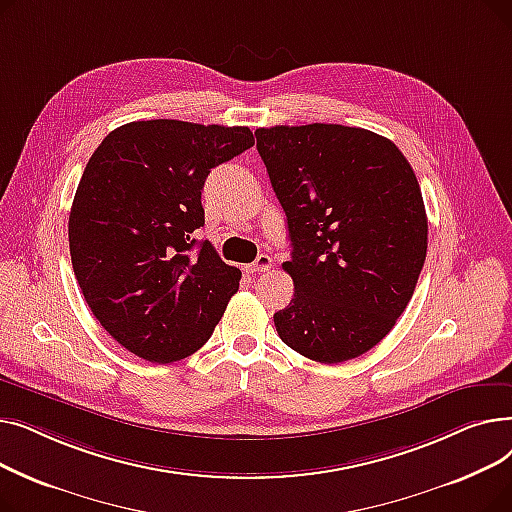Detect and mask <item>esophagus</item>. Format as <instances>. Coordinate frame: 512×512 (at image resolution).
I'll return each instance as SVG.
<instances>
[{"instance_id":"obj_1","label":"esophagus","mask_w":512,"mask_h":512,"mask_svg":"<svg viewBox=\"0 0 512 512\" xmlns=\"http://www.w3.org/2000/svg\"><path fill=\"white\" fill-rule=\"evenodd\" d=\"M272 267V257L270 255H259L249 267L247 272H267Z\"/></svg>"}]
</instances>
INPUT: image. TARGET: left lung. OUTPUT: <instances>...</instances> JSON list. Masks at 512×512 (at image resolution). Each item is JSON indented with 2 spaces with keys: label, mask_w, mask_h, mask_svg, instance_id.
I'll list each match as a JSON object with an SVG mask.
<instances>
[{
  "label": "left lung",
  "mask_w": 512,
  "mask_h": 512,
  "mask_svg": "<svg viewBox=\"0 0 512 512\" xmlns=\"http://www.w3.org/2000/svg\"><path fill=\"white\" fill-rule=\"evenodd\" d=\"M286 213L294 297L274 315L284 344L319 363L355 359L407 309L427 253L417 176L386 137L342 124L257 128Z\"/></svg>",
  "instance_id": "8db88e82"
}]
</instances>
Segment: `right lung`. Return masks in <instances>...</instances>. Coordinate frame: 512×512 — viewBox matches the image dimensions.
I'll return each mask as SVG.
<instances>
[{
    "label": "right lung",
    "mask_w": 512,
    "mask_h": 512,
    "mask_svg": "<svg viewBox=\"0 0 512 512\" xmlns=\"http://www.w3.org/2000/svg\"><path fill=\"white\" fill-rule=\"evenodd\" d=\"M253 145L247 126L141 120L91 155L70 209V257L87 305L126 351L180 361L218 326L240 270L195 240L201 191L211 168Z\"/></svg>",
    "instance_id": "obj_1"
}]
</instances>
